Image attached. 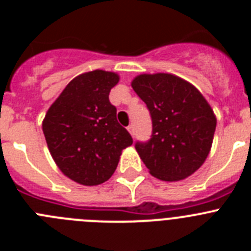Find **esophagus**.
<instances>
[{
	"instance_id": "obj_1",
	"label": "esophagus",
	"mask_w": 251,
	"mask_h": 251,
	"mask_svg": "<svg viewBox=\"0 0 251 251\" xmlns=\"http://www.w3.org/2000/svg\"><path fill=\"white\" fill-rule=\"evenodd\" d=\"M128 132L130 133V134H132V136H134V127H133V124H130V126H128Z\"/></svg>"
}]
</instances>
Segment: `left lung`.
<instances>
[{
	"mask_svg": "<svg viewBox=\"0 0 251 251\" xmlns=\"http://www.w3.org/2000/svg\"><path fill=\"white\" fill-rule=\"evenodd\" d=\"M132 88L152 118V138L136 143L150 174L170 182L191 176L211 150L216 117L210 104L191 83L168 73L138 75Z\"/></svg>",
	"mask_w": 251,
	"mask_h": 251,
	"instance_id": "1",
	"label": "left lung"
}]
</instances>
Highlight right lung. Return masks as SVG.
Listing matches in <instances>:
<instances>
[{
    "mask_svg": "<svg viewBox=\"0 0 251 251\" xmlns=\"http://www.w3.org/2000/svg\"><path fill=\"white\" fill-rule=\"evenodd\" d=\"M119 75L93 70L74 77L43 121L50 154L60 171L75 182L97 186L114 174L122 151L133 139L117 121L109 93Z\"/></svg>",
    "mask_w": 251,
    "mask_h": 251,
    "instance_id": "right-lung-1",
    "label": "right lung"
}]
</instances>
